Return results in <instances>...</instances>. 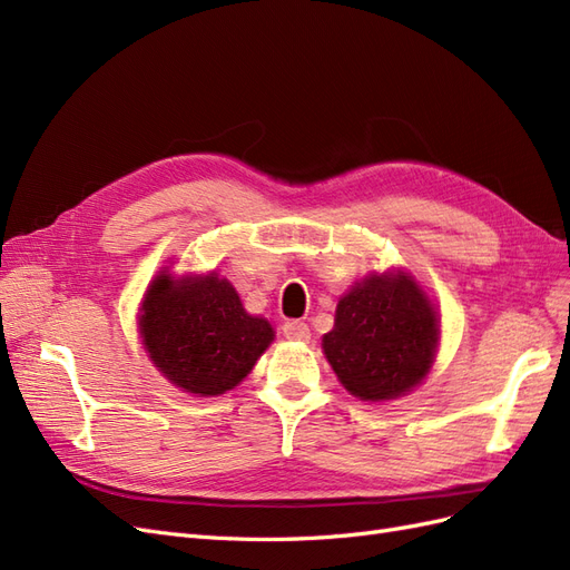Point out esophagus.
Masks as SVG:
<instances>
[{
	"instance_id": "obj_1",
	"label": "esophagus",
	"mask_w": 570,
	"mask_h": 570,
	"mask_svg": "<svg viewBox=\"0 0 570 570\" xmlns=\"http://www.w3.org/2000/svg\"><path fill=\"white\" fill-rule=\"evenodd\" d=\"M283 335L287 340H297V342H308L312 340V331H308V325L302 321H287L283 325Z\"/></svg>"
}]
</instances>
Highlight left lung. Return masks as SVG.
Instances as JSON below:
<instances>
[{
    "instance_id": "8db88e82",
    "label": "left lung",
    "mask_w": 570,
    "mask_h": 570,
    "mask_svg": "<svg viewBox=\"0 0 570 570\" xmlns=\"http://www.w3.org/2000/svg\"><path fill=\"white\" fill-rule=\"evenodd\" d=\"M438 316L406 275H373L344 295L323 352L358 400H392L416 387L433 364Z\"/></svg>"
}]
</instances>
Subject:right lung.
Here are the masks:
<instances>
[{
	"label": "right lung",
	"mask_w": 570,
	"mask_h": 570,
	"mask_svg": "<svg viewBox=\"0 0 570 570\" xmlns=\"http://www.w3.org/2000/svg\"><path fill=\"white\" fill-rule=\"evenodd\" d=\"M140 327L157 368L202 396L233 390L273 340L268 321L249 316L216 273L183 283L161 273L145 295Z\"/></svg>",
	"instance_id": "1"
}]
</instances>
